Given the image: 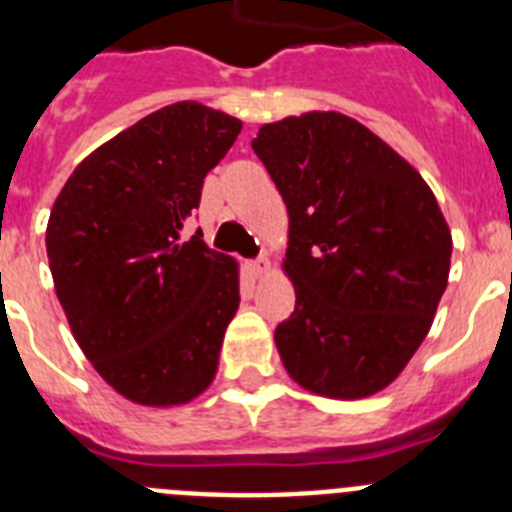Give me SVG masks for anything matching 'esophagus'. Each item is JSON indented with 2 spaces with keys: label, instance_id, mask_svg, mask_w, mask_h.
<instances>
[{
  "label": "esophagus",
  "instance_id": "esophagus-1",
  "mask_svg": "<svg viewBox=\"0 0 512 512\" xmlns=\"http://www.w3.org/2000/svg\"><path fill=\"white\" fill-rule=\"evenodd\" d=\"M248 269H251L253 277H264L266 271H269V261L256 259V261H251V264H248Z\"/></svg>",
  "mask_w": 512,
  "mask_h": 512
}]
</instances>
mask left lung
Here are the masks:
<instances>
[{
	"mask_svg": "<svg viewBox=\"0 0 512 512\" xmlns=\"http://www.w3.org/2000/svg\"><path fill=\"white\" fill-rule=\"evenodd\" d=\"M251 146L289 212L284 271L297 302L274 330L284 369L323 397L384 390L449 284L451 230L431 187L341 112L261 125Z\"/></svg>",
	"mask_w": 512,
	"mask_h": 512,
	"instance_id": "left-lung-1",
	"label": "left lung"
}]
</instances>
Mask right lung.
<instances>
[{
	"label": "right lung",
	"mask_w": 512,
	"mask_h": 512,
	"mask_svg": "<svg viewBox=\"0 0 512 512\" xmlns=\"http://www.w3.org/2000/svg\"><path fill=\"white\" fill-rule=\"evenodd\" d=\"M241 120L200 102L151 112L89 153L45 230L71 333L99 377L138 405H184L210 387L238 310V264L182 228Z\"/></svg>",
	"instance_id": "obj_1"
}]
</instances>
